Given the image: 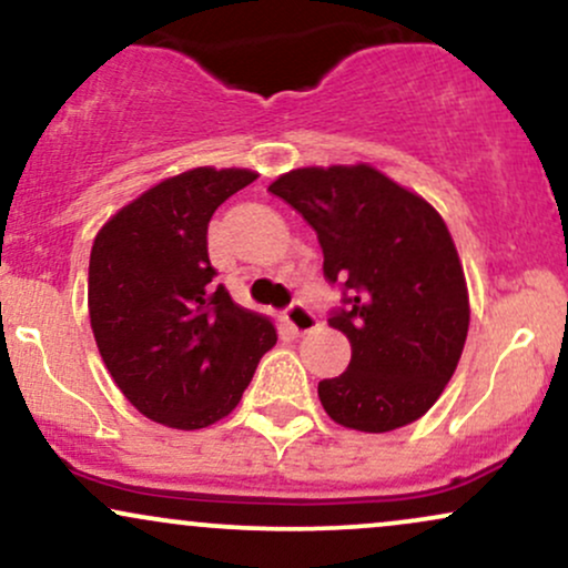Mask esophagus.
<instances>
[{"mask_svg":"<svg viewBox=\"0 0 568 568\" xmlns=\"http://www.w3.org/2000/svg\"><path fill=\"white\" fill-rule=\"evenodd\" d=\"M283 321L288 328L293 331V334H310V331H315L317 325V317L312 315V310L302 302H293L288 310L283 312Z\"/></svg>","mask_w":568,"mask_h":568,"instance_id":"esophagus-1","label":"esophagus"}]
</instances>
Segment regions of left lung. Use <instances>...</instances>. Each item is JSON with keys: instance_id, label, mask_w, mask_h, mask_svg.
Masks as SVG:
<instances>
[{"instance_id": "8db88e82", "label": "left lung", "mask_w": 568, "mask_h": 568, "mask_svg": "<svg viewBox=\"0 0 568 568\" xmlns=\"http://www.w3.org/2000/svg\"><path fill=\"white\" fill-rule=\"evenodd\" d=\"M270 192L315 230L323 275L342 288L328 325L349 338L352 361L317 384L325 414L361 433L425 416L470 325L465 272L438 211L371 165L298 168Z\"/></svg>"}]
</instances>
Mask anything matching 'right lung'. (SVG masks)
<instances>
[{"label":"right lung","instance_id":"add662e5","mask_svg":"<svg viewBox=\"0 0 568 568\" xmlns=\"http://www.w3.org/2000/svg\"><path fill=\"white\" fill-rule=\"evenodd\" d=\"M256 173L194 168L122 207L90 251V325L122 395L160 425L200 429L237 406L275 325L232 302L207 258L216 207Z\"/></svg>","mask_w":568,"mask_h":568}]
</instances>
